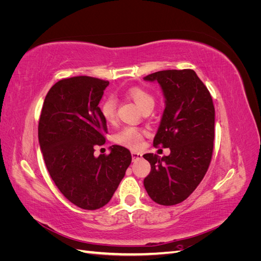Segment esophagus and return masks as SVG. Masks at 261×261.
<instances>
[{"label": "esophagus", "instance_id": "esophagus-1", "mask_svg": "<svg viewBox=\"0 0 261 261\" xmlns=\"http://www.w3.org/2000/svg\"><path fill=\"white\" fill-rule=\"evenodd\" d=\"M143 156L140 152H136V151H132V158H133V161H136L137 159H140V158Z\"/></svg>", "mask_w": 261, "mask_h": 261}]
</instances>
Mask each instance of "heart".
I'll list each match as a JSON object with an SVG mask.
<instances>
[{
    "label": "heart",
    "mask_w": 261,
    "mask_h": 261,
    "mask_svg": "<svg viewBox=\"0 0 261 261\" xmlns=\"http://www.w3.org/2000/svg\"><path fill=\"white\" fill-rule=\"evenodd\" d=\"M127 94L141 111L146 109H152L154 106V98L152 94L139 87H133L127 91ZM100 112L107 123H114L116 117V100L113 96H108L102 100ZM145 134V130L135 127V126H126L116 134L114 140L115 143L122 146L137 149L143 144Z\"/></svg>",
    "instance_id": "1"
}]
</instances>
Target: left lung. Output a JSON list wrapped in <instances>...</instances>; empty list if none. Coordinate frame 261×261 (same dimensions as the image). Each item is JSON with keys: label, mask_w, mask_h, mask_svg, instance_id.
I'll use <instances>...</instances> for the list:
<instances>
[{"label": "left lung", "mask_w": 261, "mask_h": 261, "mask_svg": "<svg viewBox=\"0 0 261 261\" xmlns=\"http://www.w3.org/2000/svg\"><path fill=\"white\" fill-rule=\"evenodd\" d=\"M144 80L158 82L165 109L153 146L170 148L169 155L146 153L151 171L144 179L146 191L162 206L184 201L206 174L215 140V107L207 87L193 69H168Z\"/></svg>", "instance_id": "1"}]
</instances>
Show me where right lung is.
I'll use <instances>...</instances> for the list:
<instances>
[{"mask_svg": "<svg viewBox=\"0 0 261 261\" xmlns=\"http://www.w3.org/2000/svg\"><path fill=\"white\" fill-rule=\"evenodd\" d=\"M108 81L89 76L64 78L44 99L38 137L50 176L75 206L96 210L112 198L132 162L128 149L114 145L94 156L106 143L107 122L98 107Z\"/></svg>", "mask_w": 261, "mask_h": 261, "instance_id": "obj_1", "label": "right lung"}]
</instances>
